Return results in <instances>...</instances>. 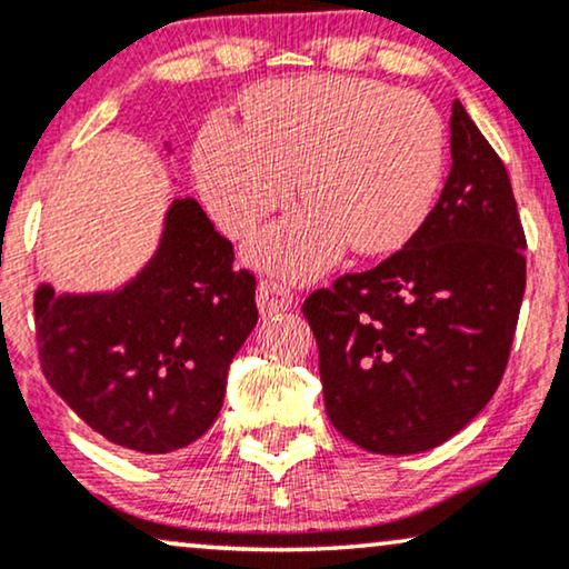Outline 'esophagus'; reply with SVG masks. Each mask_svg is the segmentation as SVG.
I'll list each match as a JSON object with an SVG mask.
<instances>
[{
	"mask_svg": "<svg viewBox=\"0 0 569 569\" xmlns=\"http://www.w3.org/2000/svg\"><path fill=\"white\" fill-rule=\"evenodd\" d=\"M256 306H259L261 316H274L295 306V295L290 287L277 282V279H261L256 287Z\"/></svg>",
	"mask_w": 569,
	"mask_h": 569,
	"instance_id": "34e87169",
	"label": "esophagus"
}]
</instances>
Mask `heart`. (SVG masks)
I'll use <instances>...</instances> for the list:
<instances>
[{
  "label": "heart",
  "instance_id": "obj_1",
  "mask_svg": "<svg viewBox=\"0 0 569 569\" xmlns=\"http://www.w3.org/2000/svg\"><path fill=\"white\" fill-rule=\"evenodd\" d=\"M246 129L201 127L193 176L217 224L243 238L284 204L292 178L306 207L248 246L256 267L308 279L352 243L393 253L432 212L446 173V123L419 92L368 77H295L246 98Z\"/></svg>",
  "mask_w": 569,
  "mask_h": 569
}]
</instances>
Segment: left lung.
<instances>
[{"label":"left lung","instance_id":"left-lung-1","mask_svg":"<svg viewBox=\"0 0 569 569\" xmlns=\"http://www.w3.org/2000/svg\"><path fill=\"white\" fill-rule=\"evenodd\" d=\"M415 238L302 302L326 415L370 453L409 456L463 430L500 386L526 292V232L502 160L466 113Z\"/></svg>","mask_w":569,"mask_h":569}]
</instances>
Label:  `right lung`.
Returning a JSON list of instances; mask_svg holds the SVG:
<instances>
[{
  "label": "right lung",
  "mask_w": 569,
  "mask_h": 569,
  "mask_svg": "<svg viewBox=\"0 0 569 569\" xmlns=\"http://www.w3.org/2000/svg\"><path fill=\"white\" fill-rule=\"evenodd\" d=\"M193 199H176L152 261L116 292L33 295L38 360L84 425L142 456L214 425L228 368L259 321L256 277Z\"/></svg>",
  "instance_id": "1"
}]
</instances>
